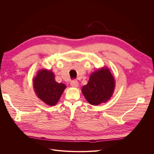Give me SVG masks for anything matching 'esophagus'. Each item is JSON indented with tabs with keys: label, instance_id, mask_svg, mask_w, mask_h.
Segmentation results:
<instances>
[{
	"label": "esophagus",
	"instance_id": "esophagus-1",
	"mask_svg": "<svg viewBox=\"0 0 154 154\" xmlns=\"http://www.w3.org/2000/svg\"><path fill=\"white\" fill-rule=\"evenodd\" d=\"M71 85L73 87H78V82L76 80H72L71 82Z\"/></svg>",
	"mask_w": 154,
	"mask_h": 154
}]
</instances>
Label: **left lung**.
Returning <instances> with one entry per match:
<instances>
[{
    "mask_svg": "<svg viewBox=\"0 0 154 154\" xmlns=\"http://www.w3.org/2000/svg\"><path fill=\"white\" fill-rule=\"evenodd\" d=\"M115 83L109 69L101 67L91 74L87 84L83 86L82 92L88 103L98 105L110 99L114 91Z\"/></svg>",
    "mask_w": 154,
    "mask_h": 154,
    "instance_id": "obj_1",
    "label": "left lung"
}]
</instances>
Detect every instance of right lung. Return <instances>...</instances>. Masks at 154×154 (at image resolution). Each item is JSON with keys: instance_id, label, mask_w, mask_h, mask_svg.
<instances>
[{"instance_id": "add662e5", "label": "right lung", "mask_w": 154, "mask_h": 154, "mask_svg": "<svg viewBox=\"0 0 154 154\" xmlns=\"http://www.w3.org/2000/svg\"><path fill=\"white\" fill-rule=\"evenodd\" d=\"M32 85L37 97L49 106H54L58 103L66 88L63 83L56 82L53 71L44 69L37 72Z\"/></svg>"}]
</instances>
